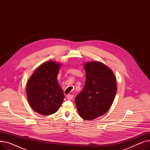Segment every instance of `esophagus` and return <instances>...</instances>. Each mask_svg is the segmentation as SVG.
Masks as SVG:
<instances>
[{
    "label": "esophagus",
    "instance_id": "1",
    "mask_svg": "<svg viewBox=\"0 0 150 150\" xmlns=\"http://www.w3.org/2000/svg\"><path fill=\"white\" fill-rule=\"evenodd\" d=\"M74 97V96L73 95H70V94H69V95L67 96V98L69 100H71Z\"/></svg>",
    "mask_w": 150,
    "mask_h": 150
}]
</instances>
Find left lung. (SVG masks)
I'll return each mask as SVG.
<instances>
[{
  "instance_id": "1",
  "label": "left lung",
  "mask_w": 150,
  "mask_h": 150,
  "mask_svg": "<svg viewBox=\"0 0 150 150\" xmlns=\"http://www.w3.org/2000/svg\"><path fill=\"white\" fill-rule=\"evenodd\" d=\"M86 81L75 98L78 114L91 120L104 115L111 107L117 92L116 78L112 70L99 61L85 62Z\"/></svg>"
}]
</instances>
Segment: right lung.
Returning <instances> with one entry per match:
<instances>
[{
	"instance_id": "right-lung-1",
	"label": "right lung",
	"mask_w": 150,
	"mask_h": 150,
	"mask_svg": "<svg viewBox=\"0 0 150 150\" xmlns=\"http://www.w3.org/2000/svg\"><path fill=\"white\" fill-rule=\"evenodd\" d=\"M61 63L46 61L29 78L26 86L28 103L34 111L44 115L56 112L64 98L57 76Z\"/></svg>"
}]
</instances>
